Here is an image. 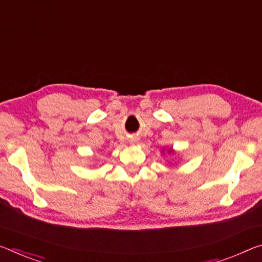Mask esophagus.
Returning <instances> with one entry per match:
<instances>
[{"mask_svg": "<svg viewBox=\"0 0 262 262\" xmlns=\"http://www.w3.org/2000/svg\"><path fill=\"white\" fill-rule=\"evenodd\" d=\"M130 142H132V143H134V142H135V140H130Z\"/></svg>", "mask_w": 262, "mask_h": 262, "instance_id": "1", "label": "esophagus"}]
</instances>
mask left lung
I'll return each instance as SVG.
<instances>
[{"instance_id": "1", "label": "left lung", "mask_w": 262, "mask_h": 262, "mask_svg": "<svg viewBox=\"0 0 262 262\" xmlns=\"http://www.w3.org/2000/svg\"><path fill=\"white\" fill-rule=\"evenodd\" d=\"M164 151H167L168 154H173V152H175V151H173L172 148H168L167 150H165V148H163V149H162V154H164Z\"/></svg>"}]
</instances>
